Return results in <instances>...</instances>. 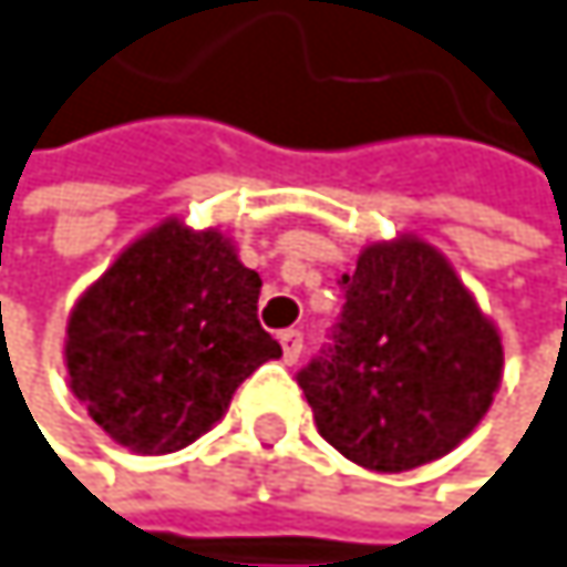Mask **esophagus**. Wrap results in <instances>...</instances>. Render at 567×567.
<instances>
[{"label": "esophagus", "instance_id": "34e87169", "mask_svg": "<svg viewBox=\"0 0 567 567\" xmlns=\"http://www.w3.org/2000/svg\"><path fill=\"white\" fill-rule=\"evenodd\" d=\"M278 342H281V355H286V362H289V367H296L299 355H302V346H306L302 332L299 329H286V332L278 336Z\"/></svg>", "mask_w": 567, "mask_h": 567}]
</instances>
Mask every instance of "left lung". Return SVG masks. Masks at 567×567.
<instances>
[{
    "instance_id": "obj_1",
    "label": "left lung",
    "mask_w": 567,
    "mask_h": 567,
    "mask_svg": "<svg viewBox=\"0 0 567 567\" xmlns=\"http://www.w3.org/2000/svg\"><path fill=\"white\" fill-rule=\"evenodd\" d=\"M329 342L299 386L319 433L370 471L436 461L481 423L501 383V336L454 268L403 238L359 255Z\"/></svg>"
}]
</instances>
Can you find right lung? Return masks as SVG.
<instances>
[{
  "label": "right lung",
  "instance_id": "right-lung-1",
  "mask_svg": "<svg viewBox=\"0 0 567 567\" xmlns=\"http://www.w3.org/2000/svg\"><path fill=\"white\" fill-rule=\"evenodd\" d=\"M258 271L218 231L161 225L76 302L66 370L76 400L124 447L171 454L212 430L281 346L258 322Z\"/></svg>",
  "mask_w": 567,
  "mask_h": 567
}]
</instances>
